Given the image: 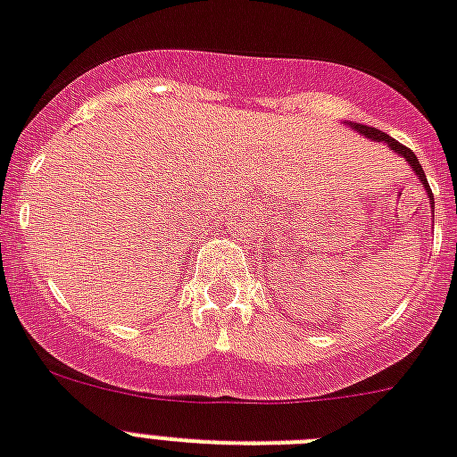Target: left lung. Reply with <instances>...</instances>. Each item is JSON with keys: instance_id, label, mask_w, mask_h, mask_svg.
Returning a JSON list of instances; mask_svg holds the SVG:
<instances>
[{"instance_id": "left-lung-1", "label": "left lung", "mask_w": 457, "mask_h": 457, "mask_svg": "<svg viewBox=\"0 0 457 457\" xmlns=\"http://www.w3.org/2000/svg\"><path fill=\"white\" fill-rule=\"evenodd\" d=\"M353 128L358 129V132L365 134V137H370V139L383 141V144H388L395 153H400L402 157H406V162L411 164V170L416 171L418 179H420V183H423V186L428 187V195H430V199H432V190H430V186H428V179H425L423 167H420V162H418V157L411 153V148H406V145H402L400 141H395L393 137H388V134L381 132V129H377V128H367V125H353ZM432 204H435V202H432Z\"/></svg>"}]
</instances>
